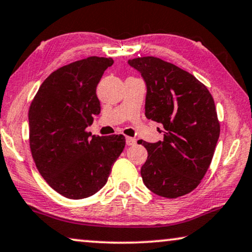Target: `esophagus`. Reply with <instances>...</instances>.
Listing matches in <instances>:
<instances>
[{
	"label": "esophagus",
	"instance_id": "1",
	"mask_svg": "<svg viewBox=\"0 0 252 252\" xmlns=\"http://www.w3.org/2000/svg\"><path fill=\"white\" fill-rule=\"evenodd\" d=\"M136 142L137 140L135 138H131V137H126V143L128 146H133L136 144Z\"/></svg>",
	"mask_w": 252,
	"mask_h": 252
}]
</instances>
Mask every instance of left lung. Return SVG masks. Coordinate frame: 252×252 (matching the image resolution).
I'll return each mask as SVG.
<instances>
[{"label":"left lung","instance_id":"8db88e82","mask_svg":"<svg viewBox=\"0 0 252 252\" xmlns=\"http://www.w3.org/2000/svg\"><path fill=\"white\" fill-rule=\"evenodd\" d=\"M128 64L146 84L145 116L163 126V139L139 140L149 157L140 174L158 196L177 198L192 191L209 169L220 135L214 100L191 73L146 56Z\"/></svg>","mask_w":252,"mask_h":252}]
</instances>
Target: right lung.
Masks as SVG:
<instances>
[{"instance_id": "right-lung-1", "label": "right lung", "mask_w": 252, "mask_h": 252, "mask_svg": "<svg viewBox=\"0 0 252 252\" xmlns=\"http://www.w3.org/2000/svg\"><path fill=\"white\" fill-rule=\"evenodd\" d=\"M113 63L92 56L62 66L47 77L30 107L33 160L46 182L66 198L98 192L126 146L122 135L96 137L86 131L100 114L96 86Z\"/></svg>"}]
</instances>
